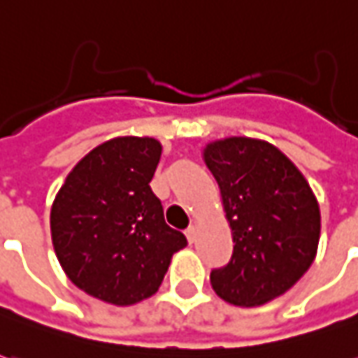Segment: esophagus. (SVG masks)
Returning a JSON list of instances; mask_svg holds the SVG:
<instances>
[{"instance_id": "esophagus-1", "label": "esophagus", "mask_w": 358, "mask_h": 358, "mask_svg": "<svg viewBox=\"0 0 358 358\" xmlns=\"http://www.w3.org/2000/svg\"><path fill=\"white\" fill-rule=\"evenodd\" d=\"M186 238H188V241H190V243H194V241H196V238H198V228H196L194 224H192L190 228L186 229Z\"/></svg>"}]
</instances>
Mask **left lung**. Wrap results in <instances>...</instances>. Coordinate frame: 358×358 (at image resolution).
Instances as JSON below:
<instances>
[{
    "label": "left lung",
    "mask_w": 358,
    "mask_h": 358,
    "mask_svg": "<svg viewBox=\"0 0 358 358\" xmlns=\"http://www.w3.org/2000/svg\"><path fill=\"white\" fill-rule=\"evenodd\" d=\"M220 186L234 253L210 273L217 297L259 307L289 291L311 267L321 210L301 170L271 142L228 136L202 148Z\"/></svg>",
    "instance_id": "obj_1"
}]
</instances>
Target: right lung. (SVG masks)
<instances>
[{"instance_id":"1","label":"right lung","mask_w":358,"mask_h":358,"mask_svg":"<svg viewBox=\"0 0 358 358\" xmlns=\"http://www.w3.org/2000/svg\"><path fill=\"white\" fill-rule=\"evenodd\" d=\"M162 144L117 136L94 146L67 174L51 206L57 259L79 289L127 307L152 297L186 238L164 222L150 188Z\"/></svg>"}]
</instances>
